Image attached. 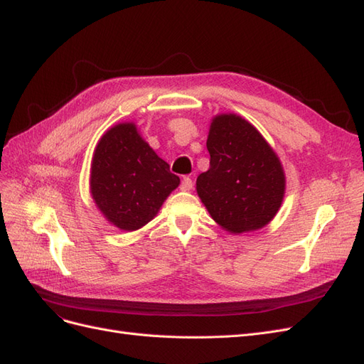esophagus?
<instances>
[{"mask_svg":"<svg viewBox=\"0 0 364 364\" xmlns=\"http://www.w3.org/2000/svg\"><path fill=\"white\" fill-rule=\"evenodd\" d=\"M191 188H193V181H191V178H188V176H185L182 182H181V190L182 191H190Z\"/></svg>","mask_w":364,"mask_h":364,"instance_id":"34e87169","label":"esophagus"}]
</instances>
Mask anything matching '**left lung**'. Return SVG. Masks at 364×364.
Wrapping results in <instances>:
<instances>
[{"mask_svg":"<svg viewBox=\"0 0 364 364\" xmlns=\"http://www.w3.org/2000/svg\"><path fill=\"white\" fill-rule=\"evenodd\" d=\"M209 170L196 182L208 213L228 232L261 229L277 215L285 193L279 158L249 121L214 117L206 141Z\"/></svg>","mask_w":364,"mask_h":364,"instance_id":"left-lung-1","label":"left lung"}]
</instances>
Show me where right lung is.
<instances>
[{
  "label": "right lung",
  "mask_w": 364,
  "mask_h": 364,
  "mask_svg": "<svg viewBox=\"0 0 364 364\" xmlns=\"http://www.w3.org/2000/svg\"><path fill=\"white\" fill-rule=\"evenodd\" d=\"M179 183L170 165L141 138L134 123L109 129L94 150L92 199L107 222L121 230L147 225Z\"/></svg>",
  "instance_id": "add662e5"
}]
</instances>
